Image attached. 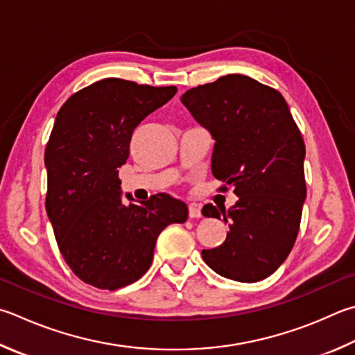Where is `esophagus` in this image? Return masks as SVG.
<instances>
[{
    "label": "esophagus",
    "mask_w": 355,
    "mask_h": 355,
    "mask_svg": "<svg viewBox=\"0 0 355 355\" xmlns=\"http://www.w3.org/2000/svg\"><path fill=\"white\" fill-rule=\"evenodd\" d=\"M189 217L191 218H198L202 217V208L197 203H189Z\"/></svg>",
    "instance_id": "obj_1"
}]
</instances>
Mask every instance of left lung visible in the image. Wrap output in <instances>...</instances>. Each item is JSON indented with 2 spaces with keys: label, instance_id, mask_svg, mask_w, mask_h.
<instances>
[{
  "label": "left lung",
  "instance_id": "obj_1",
  "mask_svg": "<svg viewBox=\"0 0 355 355\" xmlns=\"http://www.w3.org/2000/svg\"><path fill=\"white\" fill-rule=\"evenodd\" d=\"M191 114L216 139L212 175L239 197L233 208L205 205L230 233L203 261L225 278L256 282L275 273L292 251L306 200L301 132L282 94L242 74L218 77L182 96Z\"/></svg>",
  "mask_w": 355,
  "mask_h": 355
}]
</instances>
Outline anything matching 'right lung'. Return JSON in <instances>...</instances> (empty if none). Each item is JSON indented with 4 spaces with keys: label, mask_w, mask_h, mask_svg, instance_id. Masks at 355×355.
Returning a JSON list of instances; mask_svg holds the SVG:
<instances>
[{
    "label": "right lung",
    "mask_w": 355,
    "mask_h": 355,
    "mask_svg": "<svg viewBox=\"0 0 355 355\" xmlns=\"http://www.w3.org/2000/svg\"><path fill=\"white\" fill-rule=\"evenodd\" d=\"M175 93L108 77L69 96L55 116L44 205L63 259L85 284L116 290L138 281L161 231L188 218L186 203L163 192L122 205L118 175L135 128Z\"/></svg>",
    "instance_id": "add662e5"
}]
</instances>
